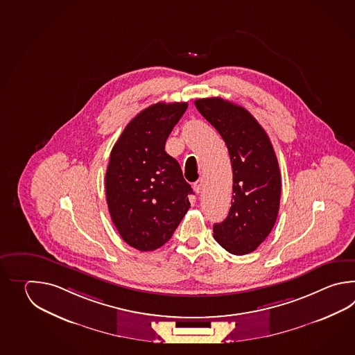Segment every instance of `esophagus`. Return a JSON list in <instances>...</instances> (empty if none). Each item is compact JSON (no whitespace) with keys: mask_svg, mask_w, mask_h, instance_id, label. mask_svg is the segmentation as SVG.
<instances>
[{"mask_svg":"<svg viewBox=\"0 0 355 355\" xmlns=\"http://www.w3.org/2000/svg\"><path fill=\"white\" fill-rule=\"evenodd\" d=\"M204 188V180L203 179H199V180L196 181L194 182V190H196V193L199 194V193H202V190Z\"/></svg>","mask_w":355,"mask_h":355,"instance_id":"obj_1","label":"esophagus"}]
</instances>
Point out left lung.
Wrapping results in <instances>:
<instances>
[{"instance_id":"8db88e82","label":"left lung","mask_w":355,"mask_h":355,"mask_svg":"<svg viewBox=\"0 0 355 355\" xmlns=\"http://www.w3.org/2000/svg\"><path fill=\"white\" fill-rule=\"evenodd\" d=\"M194 104L223 138L234 173L231 208L213 226V237L234 255L249 254L269 236L279 211L282 181L272 142L242 106L220 98H198Z\"/></svg>"}]
</instances>
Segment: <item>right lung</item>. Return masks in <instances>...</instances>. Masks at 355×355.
Listing matches in <instances>:
<instances>
[{"label": "right lung", "instance_id": "right-lung-1", "mask_svg": "<svg viewBox=\"0 0 355 355\" xmlns=\"http://www.w3.org/2000/svg\"><path fill=\"white\" fill-rule=\"evenodd\" d=\"M188 107L157 103L129 121L106 168V202L114 226L129 246L152 251L166 243L190 208L193 189L165 144Z\"/></svg>", "mask_w": 355, "mask_h": 355}]
</instances>
